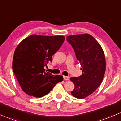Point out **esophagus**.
Segmentation results:
<instances>
[{"label": "esophagus", "mask_w": 121, "mask_h": 121, "mask_svg": "<svg viewBox=\"0 0 121 121\" xmlns=\"http://www.w3.org/2000/svg\"><path fill=\"white\" fill-rule=\"evenodd\" d=\"M63 78H64V80H65V81H67V80H69V77L64 76V77H63Z\"/></svg>", "instance_id": "esophagus-1"}]
</instances>
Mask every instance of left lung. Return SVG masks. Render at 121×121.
Listing matches in <instances>:
<instances>
[{
    "label": "left lung",
    "mask_w": 121,
    "mask_h": 121,
    "mask_svg": "<svg viewBox=\"0 0 121 121\" xmlns=\"http://www.w3.org/2000/svg\"><path fill=\"white\" fill-rule=\"evenodd\" d=\"M67 40L74 48L82 72L81 76L70 78L75 85L71 93L77 98H85L102 82L106 68L104 53L98 41L89 34L68 36Z\"/></svg>",
    "instance_id": "8db88e82"
}]
</instances>
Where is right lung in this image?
Returning <instances> with one entry per match:
<instances>
[{
	"label": "right lung",
	"instance_id": "obj_1",
	"mask_svg": "<svg viewBox=\"0 0 121 121\" xmlns=\"http://www.w3.org/2000/svg\"><path fill=\"white\" fill-rule=\"evenodd\" d=\"M64 40L63 36L32 35L17 46L12 68L22 90L27 94L42 97L63 81L62 75L54 76L45 71L44 67L52 61V56L60 49Z\"/></svg>",
	"mask_w": 121,
	"mask_h": 121
}]
</instances>
